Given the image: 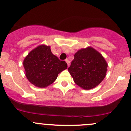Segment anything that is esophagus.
Instances as JSON below:
<instances>
[{
  "label": "esophagus",
  "instance_id": "34e87169",
  "mask_svg": "<svg viewBox=\"0 0 131 131\" xmlns=\"http://www.w3.org/2000/svg\"><path fill=\"white\" fill-rule=\"evenodd\" d=\"M65 61L67 62V64H68V67H69V66H70V61L68 60V59H65Z\"/></svg>",
  "mask_w": 131,
  "mask_h": 131
}]
</instances>
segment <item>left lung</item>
<instances>
[{
	"label": "left lung",
	"instance_id": "obj_1",
	"mask_svg": "<svg viewBox=\"0 0 131 131\" xmlns=\"http://www.w3.org/2000/svg\"><path fill=\"white\" fill-rule=\"evenodd\" d=\"M107 67L101 54L93 47H88L75 54L68 70L77 85L89 90L96 88L105 79Z\"/></svg>",
	"mask_w": 131,
	"mask_h": 131
}]
</instances>
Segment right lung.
Returning <instances> with one entry per match:
<instances>
[{
	"mask_svg": "<svg viewBox=\"0 0 131 131\" xmlns=\"http://www.w3.org/2000/svg\"><path fill=\"white\" fill-rule=\"evenodd\" d=\"M23 65L29 82L40 88L52 84L58 74L67 68V63L54 55L50 46L43 44L29 52L24 59Z\"/></svg>",
	"mask_w": 131,
	"mask_h": 131,
	"instance_id": "obj_1",
	"label": "right lung"
}]
</instances>
